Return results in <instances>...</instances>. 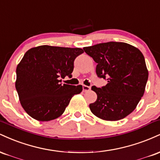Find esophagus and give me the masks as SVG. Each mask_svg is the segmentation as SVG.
Masks as SVG:
<instances>
[{
    "label": "esophagus",
    "mask_w": 160,
    "mask_h": 160,
    "mask_svg": "<svg viewBox=\"0 0 160 160\" xmlns=\"http://www.w3.org/2000/svg\"><path fill=\"white\" fill-rule=\"evenodd\" d=\"M90 86H86V85H83L82 86V89H83L84 92H88L90 90Z\"/></svg>",
    "instance_id": "34e87169"
}]
</instances>
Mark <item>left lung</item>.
<instances>
[{
	"mask_svg": "<svg viewBox=\"0 0 160 160\" xmlns=\"http://www.w3.org/2000/svg\"><path fill=\"white\" fill-rule=\"evenodd\" d=\"M83 49L97 63L98 77L108 80L102 88L92 86L97 94V100L89 104L92 113L107 121L127 117L144 95L148 79L142 52L122 42L98 43Z\"/></svg>",
	"mask_w": 160,
	"mask_h": 160,
	"instance_id": "left-lung-1",
	"label": "left lung"
}]
</instances>
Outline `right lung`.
<instances>
[{"label": "right lung", "instance_id": "1", "mask_svg": "<svg viewBox=\"0 0 160 160\" xmlns=\"http://www.w3.org/2000/svg\"><path fill=\"white\" fill-rule=\"evenodd\" d=\"M80 48L43 45L28 49L16 68V89L20 103L34 120L49 121L61 116L71 98L82 90L81 85L61 83L71 78L74 61Z\"/></svg>", "mask_w": 160, "mask_h": 160}]
</instances>
